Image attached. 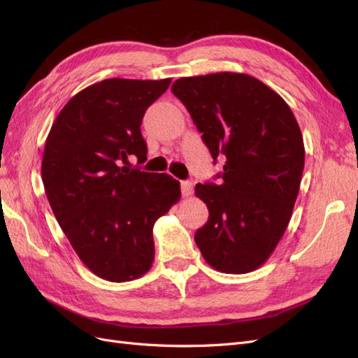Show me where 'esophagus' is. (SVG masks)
Segmentation results:
<instances>
[{
    "mask_svg": "<svg viewBox=\"0 0 358 358\" xmlns=\"http://www.w3.org/2000/svg\"><path fill=\"white\" fill-rule=\"evenodd\" d=\"M180 189H182V196H183V197H189L191 194H192V191H194L192 183L188 182V180H183V182L180 183Z\"/></svg>",
    "mask_w": 358,
    "mask_h": 358,
    "instance_id": "esophagus-1",
    "label": "esophagus"
}]
</instances>
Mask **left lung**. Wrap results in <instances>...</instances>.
Here are the masks:
<instances>
[{"label": "left lung", "instance_id": "8db88e82", "mask_svg": "<svg viewBox=\"0 0 358 358\" xmlns=\"http://www.w3.org/2000/svg\"><path fill=\"white\" fill-rule=\"evenodd\" d=\"M171 92L212 158H225L220 185H196L209 220L194 239L218 272H252L272 255L294 209L305 167L300 127L282 96L249 74L180 78Z\"/></svg>", "mask_w": 358, "mask_h": 358}]
</instances>
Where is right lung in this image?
Returning <instances> with one entry per match:
<instances>
[{
  "instance_id": "add662e5",
  "label": "right lung",
  "mask_w": 358,
  "mask_h": 358,
  "mask_svg": "<svg viewBox=\"0 0 358 358\" xmlns=\"http://www.w3.org/2000/svg\"><path fill=\"white\" fill-rule=\"evenodd\" d=\"M170 82L94 83L62 107L46 138L41 179L53 215L82 263L110 282L152 267L154 224L180 200L176 179L128 162L129 155L146 159L140 125Z\"/></svg>"
}]
</instances>
